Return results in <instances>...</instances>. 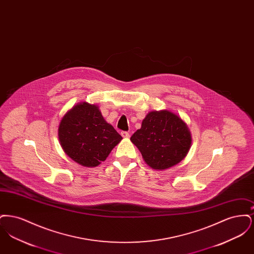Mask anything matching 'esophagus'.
<instances>
[{
  "instance_id": "1",
  "label": "esophagus",
  "mask_w": 254,
  "mask_h": 254,
  "mask_svg": "<svg viewBox=\"0 0 254 254\" xmlns=\"http://www.w3.org/2000/svg\"><path fill=\"white\" fill-rule=\"evenodd\" d=\"M121 135L122 137L125 138V139H128L129 138V133L127 132V131H122Z\"/></svg>"
}]
</instances>
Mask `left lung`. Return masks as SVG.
I'll return each mask as SVG.
<instances>
[{"label":"left lung","mask_w":254,"mask_h":254,"mask_svg":"<svg viewBox=\"0 0 254 254\" xmlns=\"http://www.w3.org/2000/svg\"><path fill=\"white\" fill-rule=\"evenodd\" d=\"M130 141L138 147L147 166L165 170L187 156L191 146V133L174 112L153 110L146 114L141 128L133 134Z\"/></svg>","instance_id":"left-lung-1"}]
</instances>
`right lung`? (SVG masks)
<instances>
[{
  "instance_id": "1",
  "label": "right lung",
  "mask_w": 254,
  "mask_h": 254,
  "mask_svg": "<svg viewBox=\"0 0 254 254\" xmlns=\"http://www.w3.org/2000/svg\"><path fill=\"white\" fill-rule=\"evenodd\" d=\"M58 136L64 153L86 168L99 166L123 139L98 106L87 102L77 104L64 115Z\"/></svg>"
}]
</instances>
